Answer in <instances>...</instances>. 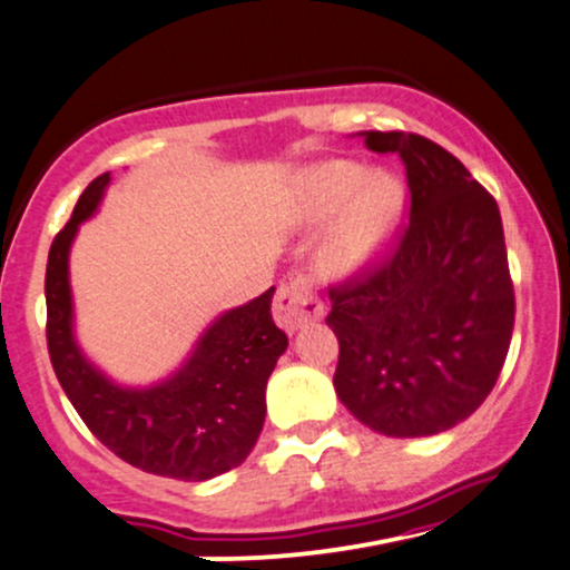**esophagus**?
Masks as SVG:
<instances>
[{"instance_id": "1", "label": "esophagus", "mask_w": 570, "mask_h": 570, "mask_svg": "<svg viewBox=\"0 0 570 570\" xmlns=\"http://www.w3.org/2000/svg\"><path fill=\"white\" fill-rule=\"evenodd\" d=\"M273 315L276 324L286 332L318 321L324 315V303L318 294L313 292V284L307 276H292L289 281L278 286L276 299H273Z\"/></svg>"}]
</instances>
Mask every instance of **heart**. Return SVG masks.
Wrapping results in <instances>:
<instances>
[{"mask_svg": "<svg viewBox=\"0 0 570 570\" xmlns=\"http://www.w3.org/2000/svg\"><path fill=\"white\" fill-rule=\"evenodd\" d=\"M305 217L324 219L340 209L321 259L332 273H353L374 255L401 209V188L390 175H366L353 161H326L305 177Z\"/></svg>", "mask_w": 570, "mask_h": 570, "instance_id": "obj_1", "label": "heart"}]
</instances>
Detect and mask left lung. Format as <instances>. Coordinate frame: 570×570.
<instances>
[{
    "label": "left lung",
    "mask_w": 570,
    "mask_h": 570,
    "mask_svg": "<svg viewBox=\"0 0 570 570\" xmlns=\"http://www.w3.org/2000/svg\"><path fill=\"white\" fill-rule=\"evenodd\" d=\"M406 169L409 219L380 259L328 286L334 387L355 420L393 438L464 422L497 385L515 326L502 215L454 154L414 132H366Z\"/></svg>",
    "instance_id": "obj_1"
}]
</instances>
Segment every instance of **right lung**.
I'll use <instances>...</instances> for the list:
<instances>
[{"instance_id": "obj_1", "label": "right lung", "mask_w": 570, "mask_h": 570, "mask_svg": "<svg viewBox=\"0 0 570 570\" xmlns=\"http://www.w3.org/2000/svg\"><path fill=\"white\" fill-rule=\"evenodd\" d=\"M111 175L95 177L47 257V351L60 387L89 433L132 468L209 481L244 462L265 422V385L289 340L271 315L273 289L215 321L196 353L159 387L125 390L79 353L71 334L68 249L98 209Z\"/></svg>"}]
</instances>
